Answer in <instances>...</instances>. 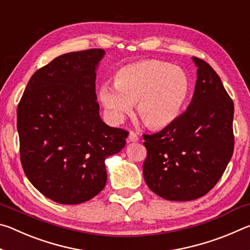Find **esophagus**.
Masks as SVG:
<instances>
[{
	"label": "esophagus",
	"mask_w": 250,
	"mask_h": 250,
	"mask_svg": "<svg viewBox=\"0 0 250 250\" xmlns=\"http://www.w3.org/2000/svg\"><path fill=\"white\" fill-rule=\"evenodd\" d=\"M128 140H129L130 142H137V141H139V137L137 135V133L133 132V131H130L129 137H128Z\"/></svg>",
	"instance_id": "esophagus-1"
}]
</instances>
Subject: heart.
I'll list each match as a JSON object with an SVG mask.
<instances>
[{"mask_svg": "<svg viewBox=\"0 0 250 250\" xmlns=\"http://www.w3.org/2000/svg\"><path fill=\"white\" fill-rule=\"evenodd\" d=\"M191 83L180 67L160 61H143L122 67L115 84L103 83L99 100L113 122L124 121L137 104L139 117L152 129H162L180 116Z\"/></svg>", "mask_w": 250, "mask_h": 250, "instance_id": "obj_1", "label": "heart"}]
</instances>
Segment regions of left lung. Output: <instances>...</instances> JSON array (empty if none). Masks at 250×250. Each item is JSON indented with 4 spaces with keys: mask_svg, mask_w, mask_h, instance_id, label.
I'll return each instance as SVG.
<instances>
[{
    "mask_svg": "<svg viewBox=\"0 0 250 250\" xmlns=\"http://www.w3.org/2000/svg\"><path fill=\"white\" fill-rule=\"evenodd\" d=\"M197 79L192 101L160 132L143 134L146 185L168 201H192L216 185L234 152V104L219 76L193 57Z\"/></svg>",
    "mask_w": 250,
    "mask_h": 250,
    "instance_id": "8db88e82",
    "label": "left lung"
}]
</instances>
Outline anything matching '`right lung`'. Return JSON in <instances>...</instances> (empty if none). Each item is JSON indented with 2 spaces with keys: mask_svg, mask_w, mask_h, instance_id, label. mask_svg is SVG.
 Segmentation results:
<instances>
[{
  "mask_svg": "<svg viewBox=\"0 0 250 250\" xmlns=\"http://www.w3.org/2000/svg\"><path fill=\"white\" fill-rule=\"evenodd\" d=\"M104 50L61 55L29 79L18 105L20 153L34 188L59 204L87 202L107 182L104 160L129 132L99 116L96 70Z\"/></svg>",
  "mask_w": 250,
  "mask_h": 250,
  "instance_id": "obj_1",
  "label": "right lung"
}]
</instances>
